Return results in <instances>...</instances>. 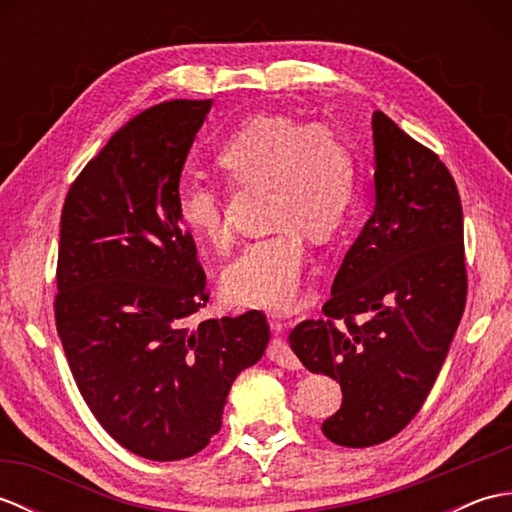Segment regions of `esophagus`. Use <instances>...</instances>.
Listing matches in <instances>:
<instances>
[{"instance_id":"1","label":"esophagus","mask_w":512,"mask_h":512,"mask_svg":"<svg viewBox=\"0 0 512 512\" xmlns=\"http://www.w3.org/2000/svg\"><path fill=\"white\" fill-rule=\"evenodd\" d=\"M268 358L273 363L286 367V369H299L301 367L297 354L292 352V347L286 341H281V339L270 341V345H268Z\"/></svg>"}]
</instances>
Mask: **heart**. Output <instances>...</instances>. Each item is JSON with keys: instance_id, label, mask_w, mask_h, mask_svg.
Listing matches in <instances>:
<instances>
[{"instance_id": "b5f03b06", "label": "heart", "mask_w": 512, "mask_h": 512, "mask_svg": "<svg viewBox=\"0 0 512 512\" xmlns=\"http://www.w3.org/2000/svg\"><path fill=\"white\" fill-rule=\"evenodd\" d=\"M228 180L268 187V224L275 233L244 244L224 270V292L244 306L284 310L297 301L306 266V233L330 239L356 195L352 149L332 129L306 125L286 114H255L235 127L215 151ZM178 213L206 244L231 242L222 191L191 178L178 189Z\"/></svg>"}]
</instances>
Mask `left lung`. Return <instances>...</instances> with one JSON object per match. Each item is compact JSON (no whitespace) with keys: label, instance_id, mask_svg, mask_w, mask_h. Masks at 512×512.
I'll return each instance as SVG.
<instances>
[{"label":"left lung","instance_id":"obj_1","mask_svg":"<svg viewBox=\"0 0 512 512\" xmlns=\"http://www.w3.org/2000/svg\"><path fill=\"white\" fill-rule=\"evenodd\" d=\"M374 213L334 277L323 319L290 347L341 385L325 438L363 449L394 438L436 383L466 306L464 220L455 180L431 149L372 116Z\"/></svg>","mask_w":512,"mask_h":512}]
</instances>
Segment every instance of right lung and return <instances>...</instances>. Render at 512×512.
Instances as JSON below:
<instances>
[{
    "instance_id": "obj_1",
    "label": "right lung",
    "mask_w": 512,
    "mask_h": 512,
    "mask_svg": "<svg viewBox=\"0 0 512 512\" xmlns=\"http://www.w3.org/2000/svg\"><path fill=\"white\" fill-rule=\"evenodd\" d=\"M211 101H167L107 140L65 195L54 319L94 418L140 458L184 460L222 427L228 389L262 358L264 312L193 323L209 288L178 184Z\"/></svg>"
}]
</instances>
